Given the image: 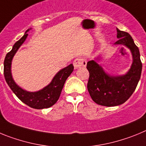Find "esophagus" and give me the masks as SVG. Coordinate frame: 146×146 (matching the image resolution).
<instances>
[{
	"label": "esophagus",
	"instance_id": "34e87169",
	"mask_svg": "<svg viewBox=\"0 0 146 146\" xmlns=\"http://www.w3.org/2000/svg\"><path fill=\"white\" fill-rule=\"evenodd\" d=\"M74 64V69H77V68H81V67H85L87 64V61L86 59L80 58H76L73 62Z\"/></svg>",
	"mask_w": 146,
	"mask_h": 146
}]
</instances>
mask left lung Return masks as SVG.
I'll list each match as a JSON object with an SVG mask.
<instances>
[{"label":"left lung","mask_w":146,"mask_h":146,"mask_svg":"<svg viewBox=\"0 0 146 146\" xmlns=\"http://www.w3.org/2000/svg\"><path fill=\"white\" fill-rule=\"evenodd\" d=\"M117 38L115 45H123L129 49L132 55L130 69L122 75H113L107 73L96 61L100 57L87 63L89 72L88 91L93 101L106 107H113L123 104L131 96L140 79L142 63L138 47L128 33L117 28Z\"/></svg>","instance_id":"left-lung-1"}]
</instances>
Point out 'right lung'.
I'll return each mask as SVG.
<instances>
[{
  "label": "right lung",
  "instance_id": "obj_1",
  "mask_svg": "<svg viewBox=\"0 0 146 146\" xmlns=\"http://www.w3.org/2000/svg\"><path fill=\"white\" fill-rule=\"evenodd\" d=\"M31 29V28L27 30L24 36L20 40H18L14 44L11 51L6 54L3 64L5 80L8 86H9L11 91L17 96L18 99L28 106L34 109L48 108L55 104L58 100L64 83L68 77L74 70V66L71 64L68 66L60 69L55 74L50 84L39 91L31 92L24 90L20 86H18L15 82V80L13 79L11 74V62L17 50L26 40L28 35L27 32L29 31Z\"/></svg>",
  "mask_w": 146,
  "mask_h": 146
}]
</instances>
